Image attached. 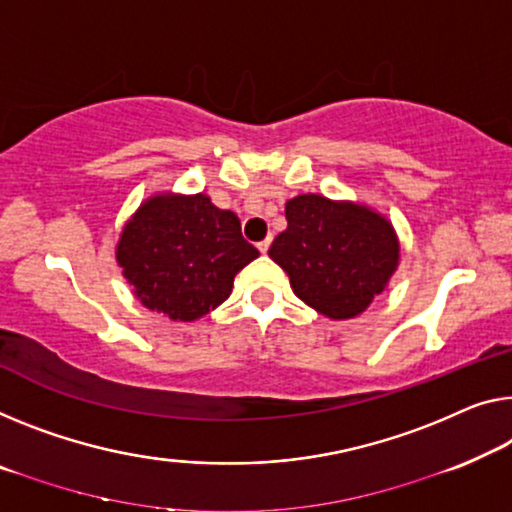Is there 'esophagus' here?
Here are the masks:
<instances>
[{"label": "esophagus", "instance_id": "obj_1", "mask_svg": "<svg viewBox=\"0 0 512 512\" xmlns=\"http://www.w3.org/2000/svg\"><path fill=\"white\" fill-rule=\"evenodd\" d=\"M270 245H272V238H270V235H267L263 242H258V251H261V254H267V249H270Z\"/></svg>", "mask_w": 512, "mask_h": 512}]
</instances>
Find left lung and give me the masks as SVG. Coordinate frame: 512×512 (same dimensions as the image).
<instances>
[{
	"label": "left lung",
	"instance_id": "obj_1",
	"mask_svg": "<svg viewBox=\"0 0 512 512\" xmlns=\"http://www.w3.org/2000/svg\"><path fill=\"white\" fill-rule=\"evenodd\" d=\"M286 222L267 254L293 293L329 320L364 313L398 270V233L366 203L297 194L286 203Z\"/></svg>",
	"mask_w": 512,
	"mask_h": 512
}]
</instances>
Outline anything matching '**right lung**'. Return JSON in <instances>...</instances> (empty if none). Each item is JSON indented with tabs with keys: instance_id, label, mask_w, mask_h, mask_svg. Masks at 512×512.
<instances>
[{
	"instance_id": "1",
	"label": "right lung",
	"mask_w": 512,
	"mask_h": 512,
	"mask_svg": "<svg viewBox=\"0 0 512 512\" xmlns=\"http://www.w3.org/2000/svg\"><path fill=\"white\" fill-rule=\"evenodd\" d=\"M254 258L238 215L203 192L148 196L116 242V263L137 300L174 322H194L229 300L235 274Z\"/></svg>"
}]
</instances>
